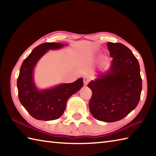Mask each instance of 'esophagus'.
Returning <instances> with one entry per match:
<instances>
[{
	"label": "esophagus",
	"mask_w": 156,
	"mask_h": 156,
	"mask_svg": "<svg viewBox=\"0 0 156 156\" xmlns=\"http://www.w3.org/2000/svg\"><path fill=\"white\" fill-rule=\"evenodd\" d=\"M90 81V78H88V77H84V85H87L88 83Z\"/></svg>",
	"instance_id": "esophagus-1"
}]
</instances>
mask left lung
<instances>
[{
	"label": "left lung",
	"mask_w": 156,
	"mask_h": 156,
	"mask_svg": "<svg viewBox=\"0 0 156 156\" xmlns=\"http://www.w3.org/2000/svg\"><path fill=\"white\" fill-rule=\"evenodd\" d=\"M112 58L107 72H99L89 82L92 92L89 102L92 115L98 121L121 120L135 108L140 99L142 80L137 59L125 45L108 42Z\"/></svg>",
	"instance_id": "8db88e82"
}]
</instances>
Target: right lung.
Returning a JSON list of instances; mask_svg holds the SVG:
<instances>
[{
	"label": "right lung",
	"mask_w": 156,
	"mask_h": 156,
	"mask_svg": "<svg viewBox=\"0 0 156 156\" xmlns=\"http://www.w3.org/2000/svg\"><path fill=\"white\" fill-rule=\"evenodd\" d=\"M67 44L44 43L36 47L23 61L17 79L19 101L33 117L42 121H52L64 113L66 102L72 95L83 87V78L72 83L39 89L35 84L34 72L38 61L50 49H60Z\"/></svg>",
	"instance_id": "add662e5"
}]
</instances>
